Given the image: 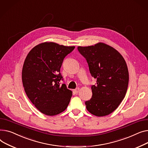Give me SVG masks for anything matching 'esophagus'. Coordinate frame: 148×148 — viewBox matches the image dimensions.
Returning <instances> with one entry per match:
<instances>
[{"mask_svg":"<svg viewBox=\"0 0 148 148\" xmlns=\"http://www.w3.org/2000/svg\"><path fill=\"white\" fill-rule=\"evenodd\" d=\"M79 88H76V89H75L74 90V92H75V93H76V94H77L78 92H79Z\"/></svg>","mask_w":148,"mask_h":148,"instance_id":"esophagus-1","label":"esophagus"}]
</instances>
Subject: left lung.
Here are the masks:
<instances>
[{"label": "left lung", "mask_w": 148, "mask_h": 148, "mask_svg": "<svg viewBox=\"0 0 148 148\" xmlns=\"http://www.w3.org/2000/svg\"><path fill=\"white\" fill-rule=\"evenodd\" d=\"M78 51L86 59L90 73L97 79L91 86L92 97L85 101L91 114L104 116L114 112L124 99L129 75L123 57L118 51L105 43L78 47Z\"/></svg>", "instance_id": "obj_1"}]
</instances>
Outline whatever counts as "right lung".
Returning <instances> with one entry per match:
<instances>
[{"label": "right lung", "instance_id": "add662e5", "mask_svg": "<svg viewBox=\"0 0 148 148\" xmlns=\"http://www.w3.org/2000/svg\"><path fill=\"white\" fill-rule=\"evenodd\" d=\"M75 47L44 42L34 47L26 57L22 71V81L28 98L42 114L53 116L67 108L72 92L65 84L60 73L65 57Z\"/></svg>", "mask_w": 148, "mask_h": 148}]
</instances>
